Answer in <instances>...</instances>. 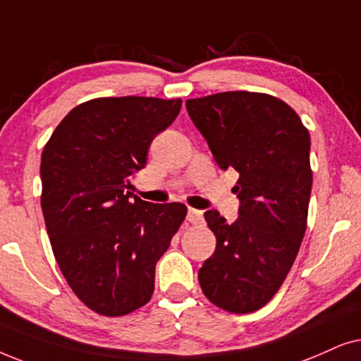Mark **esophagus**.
Returning a JSON list of instances; mask_svg holds the SVG:
<instances>
[{"mask_svg":"<svg viewBox=\"0 0 361 361\" xmlns=\"http://www.w3.org/2000/svg\"><path fill=\"white\" fill-rule=\"evenodd\" d=\"M186 219H188L191 224H200V223H203V213H201V211H198V209L190 208Z\"/></svg>","mask_w":361,"mask_h":361,"instance_id":"obj_1","label":"esophagus"}]
</instances>
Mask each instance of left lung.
<instances>
[{
  "label": "left lung",
  "mask_w": 361,
  "mask_h": 361,
  "mask_svg": "<svg viewBox=\"0 0 361 361\" xmlns=\"http://www.w3.org/2000/svg\"><path fill=\"white\" fill-rule=\"evenodd\" d=\"M186 110L219 168L239 173V218L228 224L216 209L204 213L216 249L198 272L201 290L219 309L249 314L281 289L305 234L309 130L269 94H213L186 100Z\"/></svg>",
  "instance_id": "1"
}]
</instances>
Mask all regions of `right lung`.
I'll return each instance as SVG.
<instances>
[{"mask_svg": "<svg viewBox=\"0 0 361 361\" xmlns=\"http://www.w3.org/2000/svg\"><path fill=\"white\" fill-rule=\"evenodd\" d=\"M181 99L100 97L62 118L41 157V206L52 252L74 294L105 317L140 309L155 266L186 206L153 204L130 191L150 143L180 114Z\"/></svg>", "mask_w": 361, "mask_h": 361, "instance_id": "right-lung-1", "label": "right lung"}]
</instances>
